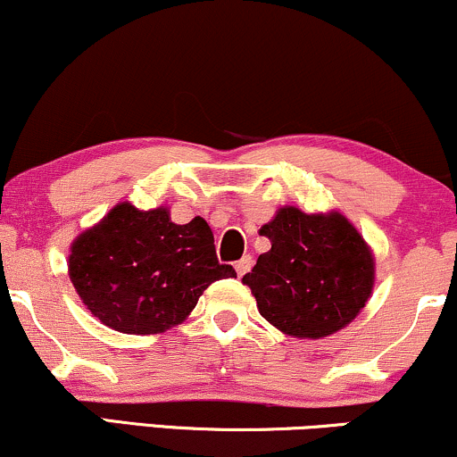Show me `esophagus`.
Instances as JSON below:
<instances>
[{
	"label": "esophagus",
	"instance_id": "esophagus-1",
	"mask_svg": "<svg viewBox=\"0 0 457 457\" xmlns=\"http://www.w3.org/2000/svg\"><path fill=\"white\" fill-rule=\"evenodd\" d=\"M250 267H252V256L250 254H245L244 259H239L237 262H235V271H237L239 278L244 276L245 271H250Z\"/></svg>",
	"mask_w": 457,
	"mask_h": 457
}]
</instances>
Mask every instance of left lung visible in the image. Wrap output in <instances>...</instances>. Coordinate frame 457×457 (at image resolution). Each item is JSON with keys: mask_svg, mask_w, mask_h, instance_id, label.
Returning a JSON list of instances; mask_svg holds the SVG:
<instances>
[{"mask_svg": "<svg viewBox=\"0 0 457 457\" xmlns=\"http://www.w3.org/2000/svg\"><path fill=\"white\" fill-rule=\"evenodd\" d=\"M259 233L271 250L241 282L276 329L319 340L361 312L374 288V254L340 212L303 213L287 205Z\"/></svg>", "mask_w": 457, "mask_h": 457, "instance_id": "8db88e82", "label": "left lung"}]
</instances>
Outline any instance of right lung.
<instances>
[{"label":"right lung","instance_id":"obj_1","mask_svg":"<svg viewBox=\"0 0 457 457\" xmlns=\"http://www.w3.org/2000/svg\"><path fill=\"white\" fill-rule=\"evenodd\" d=\"M68 276L100 323L121 334H162L186 320L203 291L222 278L213 233L203 218L170 222L166 207L120 203L70 245Z\"/></svg>","mask_w":457,"mask_h":457}]
</instances>
